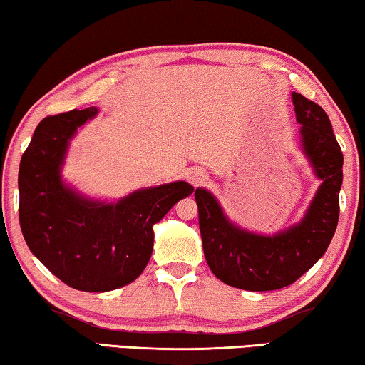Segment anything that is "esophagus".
Wrapping results in <instances>:
<instances>
[{
  "mask_svg": "<svg viewBox=\"0 0 365 365\" xmlns=\"http://www.w3.org/2000/svg\"><path fill=\"white\" fill-rule=\"evenodd\" d=\"M186 179L194 187H199L207 181V173H205L202 168H191V170H187L186 173Z\"/></svg>",
  "mask_w": 365,
  "mask_h": 365,
  "instance_id": "obj_1",
  "label": "esophagus"
}]
</instances>
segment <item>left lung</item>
I'll use <instances>...</instances> for the list:
<instances>
[{"label": "left lung", "instance_id": "1", "mask_svg": "<svg viewBox=\"0 0 365 365\" xmlns=\"http://www.w3.org/2000/svg\"><path fill=\"white\" fill-rule=\"evenodd\" d=\"M301 145L321 184L299 224L274 235L240 229L225 217L217 199L205 189H195L199 229L207 265L220 282L248 292H270L297 282L321 257L339 220L342 184L341 146L332 125L318 103L292 93Z\"/></svg>", "mask_w": 365, "mask_h": 365}]
</instances>
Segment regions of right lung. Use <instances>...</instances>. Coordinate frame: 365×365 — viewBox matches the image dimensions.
I'll list each match as a JSON object with an SVG mask.
<instances>
[{"label":"right lung","instance_id":"add662e5","mask_svg":"<svg viewBox=\"0 0 365 365\" xmlns=\"http://www.w3.org/2000/svg\"><path fill=\"white\" fill-rule=\"evenodd\" d=\"M97 108L46 117L19 165V224L29 250L68 287L102 293L135 282L150 262L153 225L194 192L176 181L98 202L61 179L68 141Z\"/></svg>","mask_w":365,"mask_h":365}]
</instances>
